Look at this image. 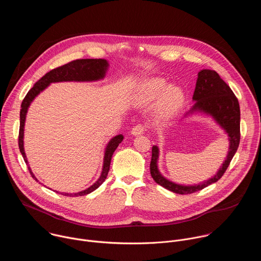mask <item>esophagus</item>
<instances>
[{
	"label": "esophagus",
	"instance_id": "obj_1",
	"mask_svg": "<svg viewBox=\"0 0 261 261\" xmlns=\"http://www.w3.org/2000/svg\"><path fill=\"white\" fill-rule=\"evenodd\" d=\"M144 131H145V129H144V127H143L142 125H136V126H134V127L132 128L131 134L134 135V136H138V135L143 134Z\"/></svg>",
	"mask_w": 261,
	"mask_h": 261
}]
</instances>
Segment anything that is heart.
I'll list each match as a JSON object with an SVG mask.
<instances>
[{
	"label": "heart",
	"instance_id": "1",
	"mask_svg": "<svg viewBox=\"0 0 261 261\" xmlns=\"http://www.w3.org/2000/svg\"><path fill=\"white\" fill-rule=\"evenodd\" d=\"M167 86V83L159 77L147 79L140 83L134 93V101L137 104H148L160 94L156 104L157 114L162 118H170L180 109L185 101L182 90L176 86Z\"/></svg>",
	"mask_w": 261,
	"mask_h": 261
}]
</instances>
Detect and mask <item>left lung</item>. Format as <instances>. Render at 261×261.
<instances>
[{
  "mask_svg": "<svg viewBox=\"0 0 261 261\" xmlns=\"http://www.w3.org/2000/svg\"><path fill=\"white\" fill-rule=\"evenodd\" d=\"M193 100L195 101V104L189 110V113L186 114V116L193 113H201L211 116L216 123L227 133L229 148L225 161L223 162L222 166L214 176L196 185L185 186L175 184L165 178L160 173L158 169L159 148L157 145H154L152 148V160L150 164L151 175L157 184L177 194H191L196 191H200L207 187L208 185L219 180L229 166L230 161L238 150L241 139V111L239 100L229 86L219 76L216 71L203 69L198 72Z\"/></svg>",
  "mask_w": 261,
  "mask_h": 261,
  "instance_id": "1",
  "label": "left lung"
}]
</instances>
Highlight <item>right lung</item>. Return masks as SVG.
<instances>
[{
    "label": "right lung",
    "instance_id": "1",
    "mask_svg": "<svg viewBox=\"0 0 261 261\" xmlns=\"http://www.w3.org/2000/svg\"><path fill=\"white\" fill-rule=\"evenodd\" d=\"M108 68V62L104 59H82L72 61L68 64H65L61 67L53 69L51 71L47 72L43 77H41L37 82L34 87L28 92L24 99L21 103L20 109V125H19V135H18V146L19 151L23 157L24 162L28 164L27 156L23 148V130H24V122L29 106L33 102V100L38 96L43 90H45L51 83H61V82H95L104 79L105 73ZM124 139L122 134L117 135L111 138L106 145L105 153H104V160H103V167L100 177L89 187L88 189L81 191L79 193H61L65 196H84L93 191H95L99 186L106 179V176L109 171L111 157H113L114 152L117 150L119 144ZM31 175L34 179L38 181L36 178L34 173L32 172L30 166L28 167Z\"/></svg>",
    "mask_w": 261,
    "mask_h": 261
}]
</instances>
